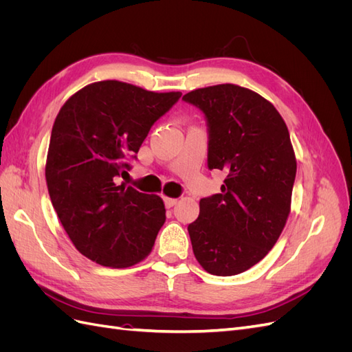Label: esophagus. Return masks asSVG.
Listing matches in <instances>:
<instances>
[{"instance_id": "34e87169", "label": "esophagus", "mask_w": 352, "mask_h": 352, "mask_svg": "<svg viewBox=\"0 0 352 352\" xmlns=\"http://www.w3.org/2000/svg\"><path fill=\"white\" fill-rule=\"evenodd\" d=\"M164 204H166V207L167 208H172L173 206H176L177 204V199L176 198H164Z\"/></svg>"}]
</instances>
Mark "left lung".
<instances>
[{"instance_id":"1","label":"left lung","mask_w":352,"mask_h":352,"mask_svg":"<svg viewBox=\"0 0 352 352\" xmlns=\"http://www.w3.org/2000/svg\"><path fill=\"white\" fill-rule=\"evenodd\" d=\"M182 100L204 113L208 168L228 173L221 192L201 198L188 226L195 258L211 274H239L267 255L289 216L296 175L289 132L272 102L238 85Z\"/></svg>"}]
</instances>
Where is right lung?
Returning a JSON list of instances; mask_svg holds the SVG:
<instances>
[{"label": "right lung", "mask_w": 352, "mask_h": 352, "mask_svg": "<svg viewBox=\"0 0 352 352\" xmlns=\"http://www.w3.org/2000/svg\"><path fill=\"white\" fill-rule=\"evenodd\" d=\"M182 97L119 80L82 88L51 131L45 177L57 216L76 250L105 267L123 269L151 252L166 208L158 195L117 185L151 126Z\"/></svg>", "instance_id": "add662e5"}]
</instances>
